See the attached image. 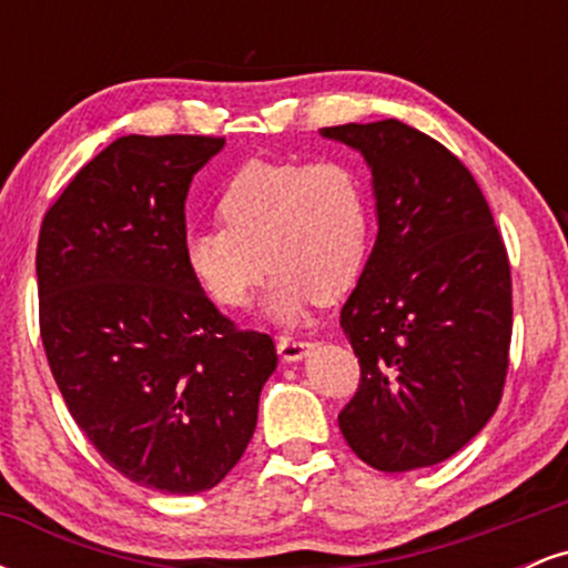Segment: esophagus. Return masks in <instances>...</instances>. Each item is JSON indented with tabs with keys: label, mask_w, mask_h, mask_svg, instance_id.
I'll return each mask as SVG.
<instances>
[{
	"label": "esophagus",
	"mask_w": 568,
	"mask_h": 568,
	"mask_svg": "<svg viewBox=\"0 0 568 568\" xmlns=\"http://www.w3.org/2000/svg\"><path fill=\"white\" fill-rule=\"evenodd\" d=\"M310 349H312L310 342H298V338H285V336L277 338V352L280 357H283V363L304 361V357L310 355Z\"/></svg>",
	"instance_id": "esophagus-1"
}]
</instances>
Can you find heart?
Here are the masks:
<instances>
[{"instance_id":"b5f03b06","label":"heart","mask_w":568,"mask_h":568,"mask_svg":"<svg viewBox=\"0 0 568 568\" xmlns=\"http://www.w3.org/2000/svg\"><path fill=\"white\" fill-rule=\"evenodd\" d=\"M216 213L224 230L184 237L189 275L213 304H247L270 266L264 315L291 325L312 298L336 302L363 275L368 200L344 160L245 162L221 189Z\"/></svg>"}]
</instances>
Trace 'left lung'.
I'll use <instances>...</instances> for the list:
<instances>
[{
    "instance_id": "1",
    "label": "left lung",
    "mask_w": 568,
    "mask_h": 568,
    "mask_svg": "<svg viewBox=\"0 0 568 568\" xmlns=\"http://www.w3.org/2000/svg\"><path fill=\"white\" fill-rule=\"evenodd\" d=\"M363 154L376 232L342 328L361 387L338 429L366 465H438L491 419L513 331L510 264L473 173L397 120L323 128Z\"/></svg>"
}]
</instances>
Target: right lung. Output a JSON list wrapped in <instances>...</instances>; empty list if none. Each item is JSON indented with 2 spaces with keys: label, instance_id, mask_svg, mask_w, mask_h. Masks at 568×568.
<instances>
[{
  "label": "right lung",
  "instance_id": "obj_1",
  "mask_svg": "<svg viewBox=\"0 0 568 568\" xmlns=\"http://www.w3.org/2000/svg\"><path fill=\"white\" fill-rule=\"evenodd\" d=\"M224 149L205 135H122L48 211L39 328L58 389L133 484L200 494L253 438L272 338L237 331L184 262L186 194Z\"/></svg>",
  "mask_w": 568,
  "mask_h": 568
}]
</instances>
